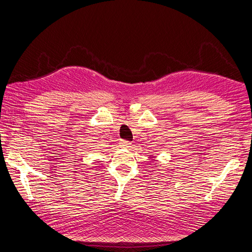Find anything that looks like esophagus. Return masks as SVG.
I'll return each mask as SVG.
<instances>
[{
    "label": "esophagus",
    "instance_id": "esophagus-1",
    "mask_svg": "<svg viewBox=\"0 0 252 252\" xmlns=\"http://www.w3.org/2000/svg\"><path fill=\"white\" fill-rule=\"evenodd\" d=\"M120 146L121 147H126V148H127V147H129V145H131L132 143L129 142V141H127V140H120Z\"/></svg>",
    "mask_w": 252,
    "mask_h": 252
}]
</instances>
